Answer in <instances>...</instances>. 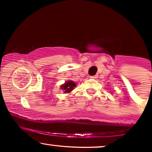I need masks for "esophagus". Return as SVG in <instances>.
Masks as SVG:
<instances>
[{
	"label": "esophagus",
	"instance_id": "34e87169",
	"mask_svg": "<svg viewBox=\"0 0 152 152\" xmlns=\"http://www.w3.org/2000/svg\"><path fill=\"white\" fill-rule=\"evenodd\" d=\"M91 78H98V75H95V76H91Z\"/></svg>",
	"mask_w": 152,
	"mask_h": 152
}]
</instances>
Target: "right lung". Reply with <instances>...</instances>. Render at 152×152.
Instances as JSON below:
<instances>
[{
    "label": "right lung",
    "instance_id": "right-lung-1",
    "mask_svg": "<svg viewBox=\"0 0 152 152\" xmlns=\"http://www.w3.org/2000/svg\"><path fill=\"white\" fill-rule=\"evenodd\" d=\"M76 86V83H75L74 81H69L66 82L64 85H62L61 88L62 89H64V93H69V92H71V91L74 90V87Z\"/></svg>",
    "mask_w": 152,
    "mask_h": 152
}]
</instances>
